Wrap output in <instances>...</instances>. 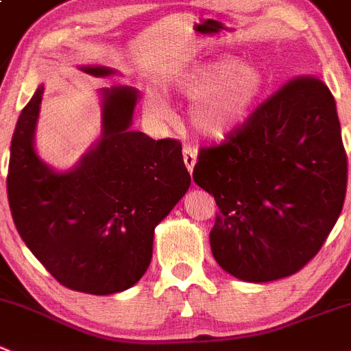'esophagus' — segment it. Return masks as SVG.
Instances as JSON below:
<instances>
[{"label": "esophagus", "mask_w": 351, "mask_h": 351, "mask_svg": "<svg viewBox=\"0 0 351 351\" xmlns=\"http://www.w3.org/2000/svg\"><path fill=\"white\" fill-rule=\"evenodd\" d=\"M182 156H184V163L188 167L189 172H193L195 169V163H196V156H198V149L195 146H184L182 149Z\"/></svg>", "instance_id": "obj_1"}]
</instances>
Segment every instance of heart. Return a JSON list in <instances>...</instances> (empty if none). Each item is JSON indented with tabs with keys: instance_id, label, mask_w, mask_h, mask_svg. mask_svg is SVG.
<instances>
[{
	"instance_id": "heart-1",
	"label": "heart",
	"mask_w": 351,
	"mask_h": 351,
	"mask_svg": "<svg viewBox=\"0 0 351 351\" xmlns=\"http://www.w3.org/2000/svg\"><path fill=\"white\" fill-rule=\"evenodd\" d=\"M178 89L193 98L189 108L193 128L203 136L220 138L250 115L265 89V73L253 63L222 56L182 72ZM145 108L158 119L170 115L169 105L153 91L146 95Z\"/></svg>"
}]
</instances>
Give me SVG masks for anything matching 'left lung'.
<instances>
[{"mask_svg": "<svg viewBox=\"0 0 351 351\" xmlns=\"http://www.w3.org/2000/svg\"><path fill=\"white\" fill-rule=\"evenodd\" d=\"M219 212L217 263L234 278H288L322 248L341 213L348 160L336 103L320 79L298 75L260 103L193 170Z\"/></svg>", "mask_w": 351, "mask_h": 351, "instance_id": "obj_1", "label": "left lung"}]
</instances>
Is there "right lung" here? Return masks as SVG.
Here are the masks:
<instances>
[{
	"mask_svg": "<svg viewBox=\"0 0 351 351\" xmlns=\"http://www.w3.org/2000/svg\"><path fill=\"white\" fill-rule=\"evenodd\" d=\"M96 77L113 70L82 66ZM45 86L22 110L10 146L6 191L20 238L65 288L112 295L134 286L152 262L153 232L191 178L178 139L132 131L138 93L103 91V134L70 172H53L34 152Z\"/></svg>",
	"mask_w": 351,
	"mask_h": 351,
	"instance_id": "add662e5",
	"label": "right lung"
}]
</instances>
